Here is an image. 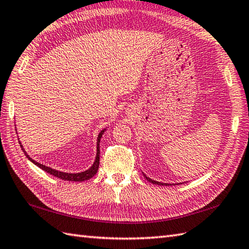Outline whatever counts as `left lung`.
<instances>
[{
	"instance_id": "1",
	"label": "left lung",
	"mask_w": 249,
	"mask_h": 249,
	"mask_svg": "<svg viewBox=\"0 0 249 249\" xmlns=\"http://www.w3.org/2000/svg\"><path fill=\"white\" fill-rule=\"evenodd\" d=\"M142 175H143V177H145V178H146L149 182H151V183H153V184H158V185H173V184H181V183H163V182L154 181V180L150 179V178H149V177H147L145 174H142Z\"/></svg>"
}]
</instances>
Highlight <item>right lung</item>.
<instances>
[{
  "instance_id": "add662e5",
  "label": "right lung",
  "mask_w": 249,
  "mask_h": 249,
  "mask_svg": "<svg viewBox=\"0 0 249 249\" xmlns=\"http://www.w3.org/2000/svg\"><path fill=\"white\" fill-rule=\"evenodd\" d=\"M107 131V128H104L100 133H99L98 135V139H97V154H96V159H95V162H93V164L91 165V166L88 168L87 170L85 171H82V173H76V174H71V173H64V171H59V170H56V169H53L51 167H48L46 166V165L43 164H40L36 162L35 160H33L29 154H27V152L24 150L23 146H22L21 142L19 141V143L20 146L22 148V150H23L25 157L30 160V161L32 163H34L36 166H38L39 168H41L42 170L47 171L48 174L52 175L54 177H57V178L62 179V180H67V181H75V182H79V181H85V180H89L90 178H92L93 176H95L97 174L98 171V168H99V163H100V147H99V145H100V140L101 137L103 135L104 132ZM19 140V139H18Z\"/></svg>"
}]
</instances>
